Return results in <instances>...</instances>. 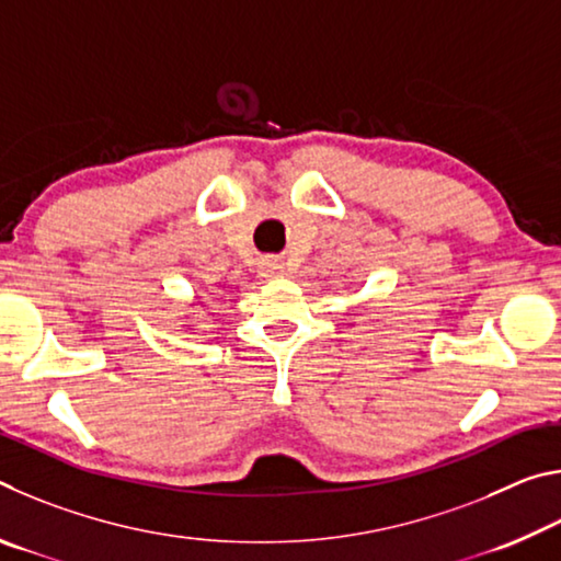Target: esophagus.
Masks as SVG:
<instances>
[{
  "label": "esophagus",
  "mask_w": 561,
  "mask_h": 561,
  "mask_svg": "<svg viewBox=\"0 0 561 561\" xmlns=\"http://www.w3.org/2000/svg\"><path fill=\"white\" fill-rule=\"evenodd\" d=\"M262 274H264V277H279V274H284V264L277 257H264L262 260Z\"/></svg>",
  "instance_id": "1"
}]
</instances>
